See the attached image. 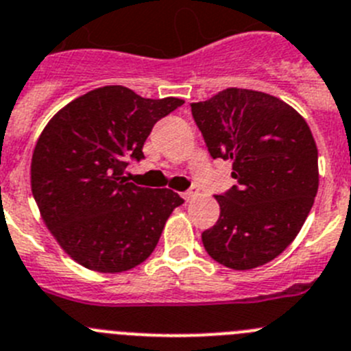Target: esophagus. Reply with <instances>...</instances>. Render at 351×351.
I'll list each match as a JSON object with an SVG mask.
<instances>
[{
  "mask_svg": "<svg viewBox=\"0 0 351 351\" xmlns=\"http://www.w3.org/2000/svg\"><path fill=\"white\" fill-rule=\"evenodd\" d=\"M197 195H198V189L195 188V186H191V188H189L188 191L182 193V198H184L186 202H189V200H193V198L197 197Z\"/></svg>",
  "mask_w": 351,
  "mask_h": 351,
  "instance_id": "1",
  "label": "esophagus"
}]
</instances>
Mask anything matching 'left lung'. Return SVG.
<instances>
[{
    "instance_id": "left-lung-1",
    "label": "left lung",
    "mask_w": 351,
    "mask_h": 351,
    "mask_svg": "<svg viewBox=\"0 0 351 351\" xmlns=\"http://www.w3.org/2000/svg\"><path fill=\"white\" fill-rule=\"evenodd\" d=\"M212 158L233 162L237 184L217 195V223L202 233L212 259L252 269L280 256L318 189V151L300 112L265 92L226 88L191 104Z\"/></svg>"
}]
</instances>
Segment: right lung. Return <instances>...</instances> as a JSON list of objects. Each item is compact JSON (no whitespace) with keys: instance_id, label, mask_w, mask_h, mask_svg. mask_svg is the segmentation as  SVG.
<instances>
[{"instance_id":"right-lung-1","label":"right lung","mask_w":351,"mask_h":351,"mask_svg":"<svg viewBox=\"0 0 351 351\" xmlns=\"http://www.w3.org/2000/svg\"><path fill=\"white\" fill-rule=\"evenodd\" d=\"M182 99H144L120 85L102 86L60 109L41 132L31 188L45 224L76 263L120 273L141 265L182 198L123 178L154 123Z\"/></svg>"}]
</instances>
